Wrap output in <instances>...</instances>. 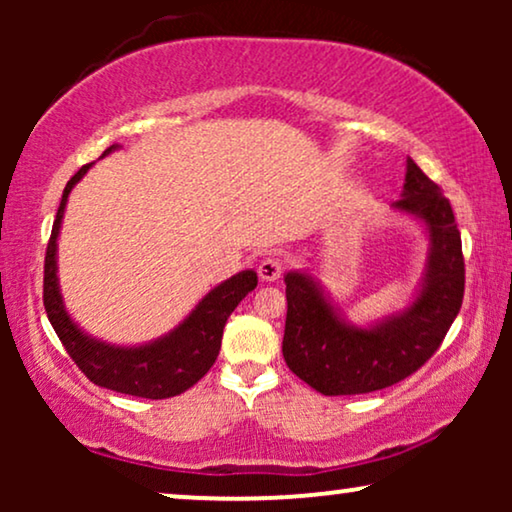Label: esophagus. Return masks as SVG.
<instances>
[{"label": "esophagus", "instance_id": "esophagus-1", "mask_svg": "<svg viewBox=\"0 0 512 512\" xmlns=\"http://www.w3.org/2000/svg\"><path fill=\"white\" fill-rule=\"evenodd\" d=\"M282 270H284L282 258L275 254L263 256L261 263H258V277H261L263 282H277V279L282 277Z\"/></svg>", "mask_w": 512, "mask_h": 512}]
</instances>
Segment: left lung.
<instances>
[{
  "label": "left lung",
  "instance_id": "1",
  "mask_svg": "<svg viewBox=\"0 0 512 512\" xmlns=\"http://www.w3.org/2000/svg\"><path fill=\"white\" fill-rule=\"evenodd\" d=\"M398 212L429 230V265L408 310L370 328L345 324L305 272H286L284 361L324 396L368 394L405 380L436 354L464 300V254L450 200L408 158Z\"/></svg>",
  "mask_w": 512,
  "mask_h": 512
}]
</instances>
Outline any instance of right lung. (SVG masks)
Wrapping results in <instances>:
<instances>
[{"mask_svg":"<svg viewBox=\"0 0 512 512\" xmlns=\"http://www.w3.org/2000/svg\"><path fill=\"white\" fill-rule=\"evenodd\" d=\"M114 149L116 144L109 146L104 156ZM88 170L90 165H83L67 181L58 214H55L53 221L51 240H48L46 247L44 307L48 321H51L53 331L58 333L72 361L97 387L139 398H170L184 394L186 389H191L214 366L221 349L223 326H226L230 312L240 305V300L256 289V272L242 270L235 277L226 279V282L209 291L172 333L149 342V345L114 347L107 345V342L88 338L69 319L65 305H62L58 286V261H55L58 233L67 198L76 181Z\"/></svg>","mask_w":512,"mask_h":512,"instance_id":"right-lung-1","label":"right lung"}]
</instances>
